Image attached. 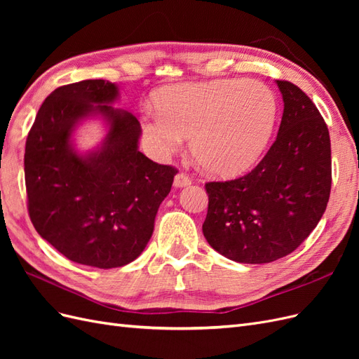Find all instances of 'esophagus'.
Returning <instances> with one entry per match:
<instances>
[{"label": "esophagus", "instance_id": "obj_1", "mask_svg": "<svg viewBox=\"0 0 359 359\" xmlns=\"http://www.w3.org/2000/svg\"><path fill=\"white\" fill-rule=\"evenodd\" d=\"M189 184H191V178L184 172L177 173L175 180H173V186L175 187H186V186H189Z\"/></svg>", "mask_w": 359, "mask_h": 359}]
</instances>
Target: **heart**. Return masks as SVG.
Returning <instances> with one entry per match:
<instances>
[{"label":"heart","instance_id":"obj_1","mask_svg":"<svg viewBox=\"0 0 359 359\" xmlns=\"http://www.w3.org/2000/svg\"><path fill=\"white\" fill-rule=\"evenodd\" d=\"M142 128L153 153L166 157L190 136L199 165L214 175L232 177L252 168L265 151L277 118L274 91L256 79H215L175 83L154 95Z\"/></svg>","mask_w":359,"mask_h":359}]
</instances>
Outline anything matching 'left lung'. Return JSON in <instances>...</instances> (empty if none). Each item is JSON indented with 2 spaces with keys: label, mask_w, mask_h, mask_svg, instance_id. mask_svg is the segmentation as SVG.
Returning <instances> with one entry per match:
<instances>
[{
  "label": "left lung",
  "mask_w": 359,
  "mask_h": 359,
  "mask_svg": "<svg viewBox=\"0 0 359 359\" xmlns=\"http://www.w3.org/2000/svg\"><path fill=\"white\" fill-rule=\"evenodd\" d=\"M285 109L277 139L245 175L205 184L208 244L241 264H269L297 250L327 210L332 168L331 140L310 97L277 81Z\"/></svg>",
  "instance_id": "8db88e82"
}]
</instances>
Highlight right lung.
<instances>
[{"instance_id":"obj_1","label":"right lung","mask_w":359,"mask_h":359,"mask_svg":"<svg viewBox=\"0 0 359 359\" xmlns=\"http://www.w3.org/2000/svg\"><path fill=\"white\" fill-rule=\"evenodd\" d=\"M116 95V86L103 79L60 86L40 106L24 160L28 214L39 235L69 260L103 269L144 252L178 172L137 149L136 116L100 106ZM93 110L110 118V133L100 151L81 158L69 136Z\"/></svg>"}]
</instances>
